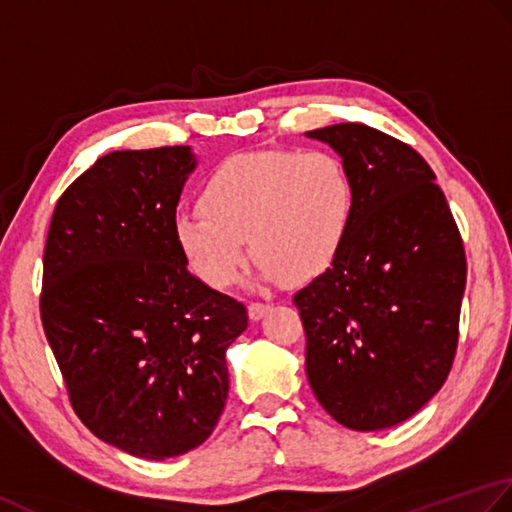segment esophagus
Instances as JSON below:
<instances>
[{
  "label": "esophagus",
  "mask_w": 512,
  "mask_h": 512,
  "mask_svg": "<svg viewBox=\"0 0 512 512\" xmlns=\"http://www.w3.org/2000/svg\"><path fill=\"white\" fill-rule=\"evenodd\" d=\"M269 309H271V302H258L256 300V302H252V305H249V318L260 320Z\"/></svg>",
  "instance_id": "esophagus-1"
}]
</instances>
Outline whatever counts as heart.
<instances>
[{"mask_svg": "<svg viewBox=\"0 0 512 512\" xmlns=\"http://www.w3.org/2000/svg\"><path fill=\"white\" fill-rule=\"evenodd\" d=\"M353 201L351 176L331 152L234 154L205 181L201 210L176 214L174 241L194 276L214 289L241 276L247 236L267 280L307 278L347 241Z\"/></svg>", "mask_w": 512, "mask_h": 512, "instance_id": "1", "label": "heart"}]
</instances>
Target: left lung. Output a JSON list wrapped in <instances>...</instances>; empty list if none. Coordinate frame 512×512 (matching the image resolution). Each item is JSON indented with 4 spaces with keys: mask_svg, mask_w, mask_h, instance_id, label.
I'll return each instance as SVG.
<instances>
[{
    "mask_svg": "<svg viewBox=\"0 0 512 512\" xmlns=\"http://www.w3.org/2000/svg\"><path fill=\"white\" fill-rule=\"evenodd\" d=\"M307 137L342 156L353 218L338 256L294 305L311 389L356 431L404 422L442 389L460 338L466 254L431 165L364 123Z\"/></svg>",
    "mask_w": 512,
    "mask_h": 512,
    "instance_id": "left-lung-1",
    "label": "left lung"
}]
</instances>
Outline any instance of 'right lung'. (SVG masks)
<instances>
[{
  "label": "right lung",
  "instance_id": "add662e5",
  "mask_svg": "<svg viewBox=\"0 0 512 512\" xmlns=\"http://www.w3.org/2000/svg\"><path fill=\"white\" fill-rule=\"evenodd\" d=\"M187 145L110 152L59 196L39 314L72 409L121 451L165 460L212 435L243 302L187 271L176 205Z\"/></svg>",
  "mask_w": 512,
  "mask_h": 512
}]
</instances>
